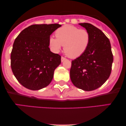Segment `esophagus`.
Masks as SVG:
<instances>
[{
  "instance_id": "esophagus-1",
  "label": "esophagus",
  "mask_w": 126,
  "mask_h": 126,
  "mask_svg": "<svg viewBox=\"0 0 126 126\" xmlns=\"http://www.w3.org/2000/svg\"><path fill=\"white\" fill-rule=\"evenodd\" d=\"M66 60V59L64 58V57H61V62H63L64 61V60Z\"/></svg>"
}]
</instances>
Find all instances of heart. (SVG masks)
Listing matches in <instances>:
<instances>
[{
    "label": "heart",
    "instance_id": "obj_1",
    "mask_svg": "<svg viewBox=\"0 0 126 126\" xmlns=\"http://www.w3.org/2000/svg\"><path fill=\"white\" fill-rule=\"evenodd\" d=\"M56 38H49V45L53 51L57 53L64 46V51L69 57L76 59L86 51L91 41L89 32L70 25L60 27L55 32Z\"/></svg>",
    "mask_w": 126,
    "mask_h": 126
}]
</instances>
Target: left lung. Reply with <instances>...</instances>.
Segmentation results:
<instances>
[{
	"instance_id": "1",
	"label": "left lung",
	"mask_w": 126,
	"mask_h": 126,
	"mask_svg": "<svg viewBox=\"0 0 126 126\" xmlns=\"http://www.w3.org/2000/svg\"><path fill=\"white\" fill-rule=\"evenodd\" d=\"M79 25L89 32L91 41L86 51L72 61L70 79L76 87L91 91L102 86L110 77L113 56L109 39L103 32L89 23Z\"/></svg>"
}]
</instances>
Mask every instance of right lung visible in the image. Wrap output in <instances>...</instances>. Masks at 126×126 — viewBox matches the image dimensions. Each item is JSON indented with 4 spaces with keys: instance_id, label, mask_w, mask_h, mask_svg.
<instances>
[{
    "instance_id": "1",
    "label": "right lung",
    "mask_w": 126,
    "mask_h": 126,
    "mask_svg": "<svg viewBox=\"0 0 126 126\" xmlns=\"http://www.w3.org/2000/svg\"><path fill=\"white\" fill-rule=\"evenodd\" d=\"M61 25L35 24L22 30L11 54V68L18 81L30 90H40L51 82L61 56L50 51L49 38Z\"/></svg>"
}]
</instances>
